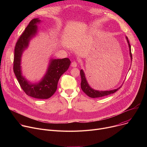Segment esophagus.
<instances>
[{
	"label": "esophagus",
	"mask_w": 147,
	"mask_h": 147,
	"mask_svg": "<svg viewBox=\"0 0 147 147\" xmlns=\"http://www.w3.org/2000/svg\"><path fill=\"white\" fill-rule=\"evenodd\" d=\"M71 67H76L77 66V63L76 61H73L71 63Z\"/></svg>",
	"instance_id": "obj_1"
}]
</instances>
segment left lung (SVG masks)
<instances>
[{
    "label": "left lung",
    "mask_w": 147,
    "mask_h": 147,
    "mask_svg": "<svg viewBox=\"0 0 147 147\" xmlns=\"http://www.w3.org/2000/svg\"><path fill=\"white\" fill-rule=\"evenodd\" d=\"M125 39L127 40V42L128 43V45H129V53H130V59H131V63L132 61V55H131V46L130 45L129 41L128 40L127 37L125 36ZM80 76H81V88L82 90V91L84 92L86 95H87L88 96L91 97V98H99V97H103V96H105L109 95H111L112 94L115 93V92H116L119 89H120L121 87L120 86L119 88L115 89V90H109V91H99V90H96L93 89L92 88H91L90 87V86L89 85V84L86 79V75L84 72L83 70H80Z\"/></svg>",
    "instance_id": "1"
}]
</instances>
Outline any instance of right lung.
<instances>
[{"label":"right lung","mask_w":147,"mask_h":147,"mask_svg":"<svg viewBox=\"0 0 147 147\" xmlns=\"http://www.w3.org/2000/svg\"><path fill=\"white\" fill-rule=\"evenodd\" d=\"M40 22L38 18L32 20L17 40L14 49L13 70L21 87L27 95L36 99H48L56 92L59 80L68 70L71 61L68 58H51L45 75L37 82H32L23 76L21 66L22 55L30 40L38 34L37 24Z\"/></svg>","instance_id":"add662e5"}]
</instances>
